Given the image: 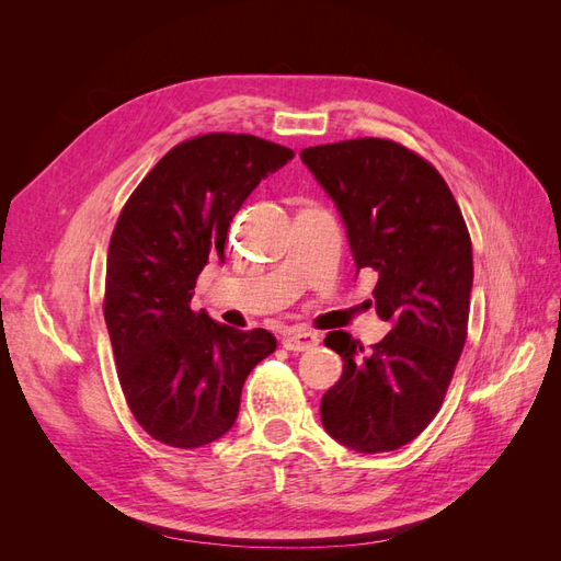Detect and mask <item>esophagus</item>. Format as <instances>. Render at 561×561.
Returning <instances> with one entry per match:
<instances>
[{"instance_id":"1","label":"esophagus","mask_w":561,"mask_h":561,"mask_svg":"<svg viewBox=\"0 0 561 561\" xmlns=\"http://www.w3.org/2000/svg\"><path fill=\"white\" fill-rule=\"evenodd\" d=\"M318 334L316 332H311V330H293V332H287V336L283 339V346L287 348V351H311V348H316L318 346Z\"/></svg>"}]
</instances>
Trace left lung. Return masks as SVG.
<instances>
[{
  "instance_id": "left-lung-1",
  "label": "left lung",
  "mask_w": 561,
  "mask_h": 561,
  "mask_svg": "<svg viewBox=\"0 0 561 561\" xmlns=\"http://www.w3.org/2000/svg\"><path fill=\"white\" fill-rule=\"evenodd\" d=\"M344 219L358 271L379 274L375 307L390 332L365 348L348 332L325 346L344 360L320 402L325 431L363 454L393 451L435 419L468 334L472 245L435 168L393 140L301 149Z\"/></svg>"
}]
</instances>
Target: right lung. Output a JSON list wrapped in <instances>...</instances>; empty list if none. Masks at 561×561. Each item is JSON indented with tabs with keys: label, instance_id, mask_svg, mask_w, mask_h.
Segmentation results:
<instances>
[{
	"label": "right lung",
	"instance_id": "right-lung-1",
	"mask_svg": "<svg viewBox=\"0 0 561 561\" xmlns=\"http://www.w3.org/2000/svg\"><path fill=\"white\" fill-rule=\"evenodd\" d=\"M293 149L254 135L184 140L124 206L107 252L105 322L135 421L163 445L196 449L231 431L241 390L276 336L192 311L196 278L225 262L233 215Z\"/></svg>",
	"mask_w": 561,
	"mask_h": 561
}]
</instances>
